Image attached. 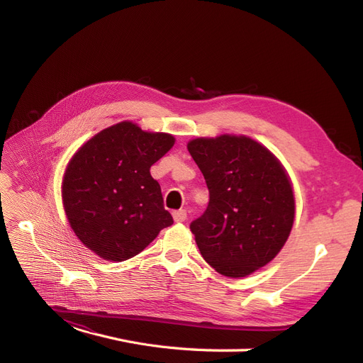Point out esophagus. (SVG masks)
Instances as JSON below:
<instances>
[{"mask_svg":"<svg viewBox=\"0 0 363 363\" xmlns=\"http://www.w3.org/2000/svg\"><path fill=\"white\" fill-rule=\"evenodd\" d=\"M172 216H174L175 223H183V221H186V219H188V212H186L184 208H180V211H174Z\"/></svg>","mask_w":363,"mask_h":363,"instance_id":"34e87169","label":"esophagus"}]
</instances>
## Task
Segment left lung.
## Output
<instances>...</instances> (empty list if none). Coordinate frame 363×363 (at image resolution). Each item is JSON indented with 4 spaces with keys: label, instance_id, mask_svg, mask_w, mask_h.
I'll return each mask as SVG.
<instances>
[{
    "label": "left lung",
    "instance_id": "left-lung-1",
    "mask_svg": "<svg viewBox=\"0 0 363 363\" xmlns=\"http://www.w3.org/2000/svg\"><path fill=\"white\" fill-rule=\"evenodd\" d=\"M188 150L208 189L207 208L191 223L201 256L225 277L250 276L289 238L295 200L288 174L247 136L199 138Z\"/></svg>",
    "mask_w": 363,
    "mask_h": 363
}]
</instances>
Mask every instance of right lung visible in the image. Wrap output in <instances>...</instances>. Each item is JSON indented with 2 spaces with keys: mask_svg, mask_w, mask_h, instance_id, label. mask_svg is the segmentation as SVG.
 Here are the masks:
<instances>
[{
  "mask_svg": "<svg viewBox=\"0 0 363 363\" xmlns=\"http://www.w3.org/2000/svg\"><path fill=\"white\" fill-rule=\"evenodd\" d=\"M130 121L101 130L75 152L63 175V207L82 242L104 260L133 257L174 221L150 168L174 145Z\"/></svg>",
  "mask_w": 363,
  "mask_h": 363,
  "instance_id": "right-lung-1",
  "label": "right lung"
}]
</instances>
